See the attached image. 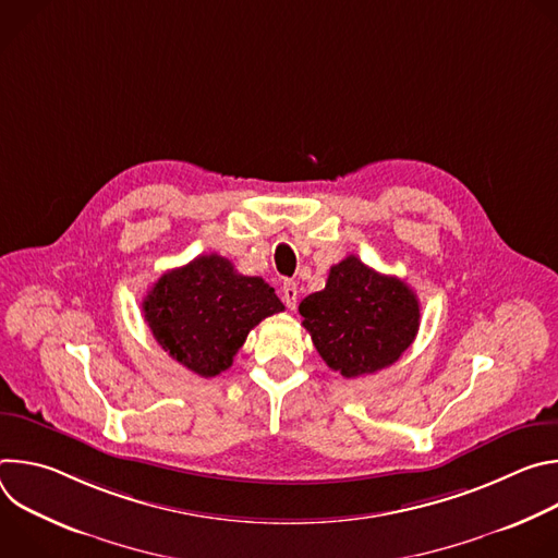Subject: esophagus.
<instances>
[{
    "mask_svg": "<svg viewBox=\"0 0 558 558\" xmlns=\"http://www.w3.org/2000/svg\"><path fill=\"white\" fill-rule=\"evenodd\" d=\"M282 300H284V304L291 311H295V306H298V284L293 280H284V284H282Z\"/></svg>",
    "mask_w": 558,
    "mask_h": 558,
    "instance_id": "esophagus-1",
    "label": "esophagus"
}]
</instances>
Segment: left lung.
Returning <instances> with one entry per match:
<instances>
[{"label":"left lung","mask_w":558,"mask_h":558,"mask_svg":"<svg viewBox=\"0 0 558 558\" xmlns=\"http://www.w3.org/2000/svg\"><path fill=\"white\" fill-rule=\"evenodd\" d=\"M298 308L317 353L344 377L395 364L420 329L415 291L400 278L366 267L357 256L333 265L327 287L306 295Z\"/></svg>","instance_id":"obj_1"}]
</instances>
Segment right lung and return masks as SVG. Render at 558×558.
<instances>
[{
    "label": "right lung",
    "instance_id": "add662e5",
    "mask_svg": "<svg viewBox=\"0 0 558 558\" xmlns=\"http://www.w3.org/2000/svg\"><path fill=\"white\" fill-rule=\"evenodd\" d=\"M284 311L274 289L218 256H198L154 282L143 317L166 353L201 377L227 371L265 317Z\"/></svg>",
    "mask_w": 558,
    "mask_h": 558
}]
</instances>
